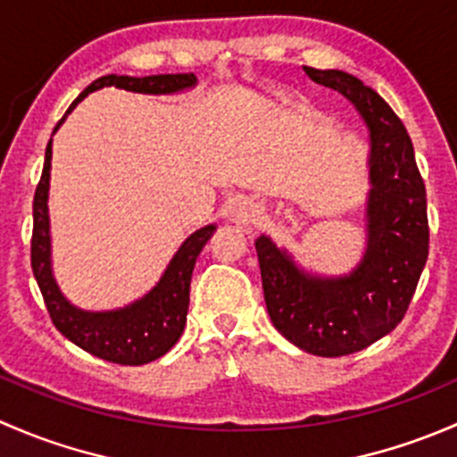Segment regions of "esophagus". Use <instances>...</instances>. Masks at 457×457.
I'll use <instances>...</instances> for the list:
<instances>
[{
    "label": "esophagus",
    "mask_w": 457,
    "mask_h": 457,
    "mask_svg": "<svg viewBox=\"0 0 457 457\" xmlns=\"http://www.w3.org/2000/svg\"><path fill=\"white\" fill-rule=\"evenodd\" d=\"M234 216H237L238 223L252 225V223H256L258 216H261V210H258V205H254V203H243Z\"/></svg>",
    "instance_id": "obj_1"
}]
</instances>
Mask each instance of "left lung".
Masks as SVG:
<instances>
[{
    "mask_svg": "<svg viewBox=\"0 0 457 457\" xmlns=\"http://www.w3.org/2000/svg\"><path fill=\"white\" fill-rule=\"evenodd\" d=\"M303 71L347 96L370 128V245L343 278L305 274L267 237L256 241V254L276 329L303 352L338 358L370 347L407 314L428 256L427 190L407 128L378 92L343 71Z\"/></svg>",
    "mask_w": 457,
    "mask_h": 457,
    "instance_id": "8db88e82",
    "label": "left lung"
}]
</instances>
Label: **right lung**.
Here are the masks:
<instances>
[{"instance_id": "add662e5", "label": "right lung", "mask_w": 457, "mask_h": 457, "mask_svg": "<svg viewBox=\"0 0 457 457\" xmlns=\"http://www.w3.org/2000/svg\"><path fill=\"white\" fill-rule=\"evenodd\" d=\"M196 84L192 72L179 75H152V77H126L105 75L92 81L90 86L72 101L71 112L87 95L104 86L121 87L130 92L145 95H170L183 87ZM66 112V114H68ZM66 119V117H63ZM62 121L54 126L57 130ZM53 139L46 145V161L41 179L37 183L35 201H32V238H30V265L37 285L44 296L50 320L68 340L101 361L117 362V365H145L156 361L177 345L186 327L187 305H190V280L196 256L203 245L214 234V225L196 229L170 261L168 270L161 276L156 287L141 301L117 312H84L72 307L59 292L50 270V225H48V181H50V156H53Z\"/></svg>"}]
</instances>
